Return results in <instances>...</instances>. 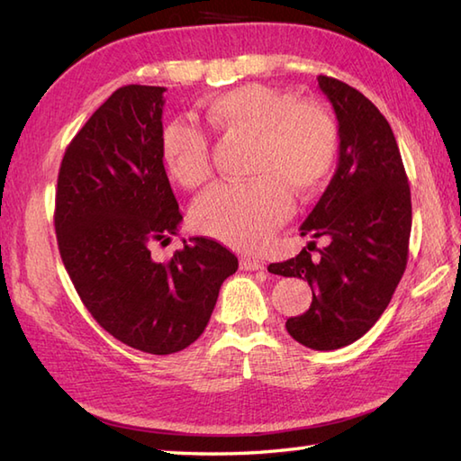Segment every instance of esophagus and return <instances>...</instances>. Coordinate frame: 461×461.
<instances>
[{
    "instance_id": "esophagus-1",
    "label": "esophagus",
    "mask_w": 461,
    "mask_h": 461,
    "mask_svg": "<svg viewBox=\"0 0 461 461\" xmlns=\"http://www.w3.org/2000/svg\"><path fill=\"white\" fill-rule=\"evenodd\" d=\"M240 267L243 271H263V269H266V266H263V261L251 259V258H241L240 259Z\"/></svg>"
}]
</instances>
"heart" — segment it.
<instances>
[{"label": "heart", "mask_w": 461, "mask_h": 461, "mask_svg": "<svg viewBox=\"0 0 461 461\" xmlns=\"http://www.w3.org/2000/svg\"><path fill=\"white\" fill-rule=\"evenodd\" d=\"M213 132L251 139L248 172L256 180L218 184L195 202L202 233L238 249H256L291 212L289 190L307 200L330 178L339 156V126L319 103L299 101L267 85H241L203 104ZM160 158L182 188L210 180V140L200 126L170 121L160 132Z\"/></svg>", "instance_id": "1"}]
</instances>
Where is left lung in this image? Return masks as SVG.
<instances>
[{"label":"left lung","instance_id":"8db88e82","mask_svg":"<svg viewBox=\"0 0 461 461\" xmlns=\"http://www.w3.org/2000/svg\"><path fill=\"white\" fill-rule=\"evenodd\" d=\"M339 121L337 172L301 225V236L325 238L299 256L271 263V273L309 281L311 307L287 319L289 335L312 350L358 340L388 307L408 261L412 202L388 121L365 95L319 75Z\"/></svg>","mask_w":461,"mask_h":461}]
</instances>
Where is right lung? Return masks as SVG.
<instances>
[{
    "label": "right lung",
    "mask_w": 461,
    "mask_h": 461,
    "mask_svg": "<svg viewBox=\"0 0 461 461\" xmlns=\"http://www.w3.org/2000/svg\"><path fill=\"white\" fill-rule=\"evenodd\" d=\"M164 91L116 89L67 146L55 194L59 253L85 307L150 355L190 347L238 271V258L208 238L184 240L168 261L152 258L182 221L160 158Z\"/></svg>",
    "instance_id": "right-lung-1"
}]
</instances>
